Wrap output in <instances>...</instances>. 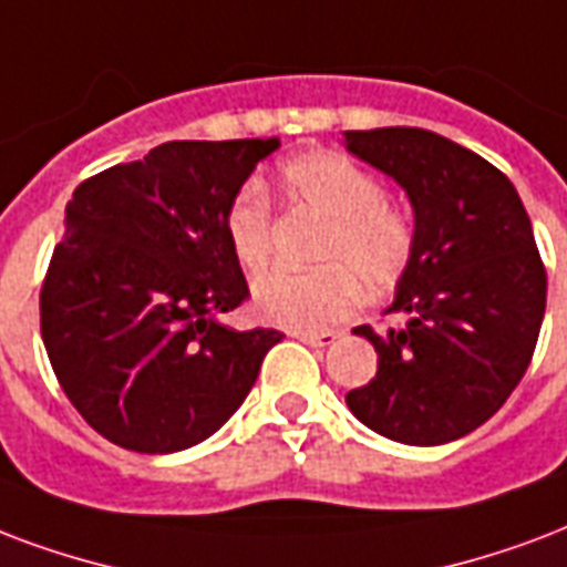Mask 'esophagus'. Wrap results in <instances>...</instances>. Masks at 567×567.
Wrapping results in <instances>:
<instances>
[{"instance_id": "esophagus-1", "label": "esophagus", "mask_w": 567, "mask_h": 567, "mask_svg": "<svg viewBox=\"0 0 567 567\" xmlns=\"http://www.w3.org/2000/svg\"><path fill=\"white\" fill-rule=\"evenodd\" d=\"M293 339H300L302 344H309V348H330V344H336V339H339V332L332 330H297L293 332Z\"/></svg>"}]
</instances>
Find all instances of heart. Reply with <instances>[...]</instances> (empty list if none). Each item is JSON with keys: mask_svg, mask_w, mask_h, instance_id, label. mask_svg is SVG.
<instances>
[{"mask_svg": "<svg viewBox=\"0 0 567 567\" xmlns=\"http://www.w3.org/2000/svg\"><path fill=\"white\" fill-rule=\"evenodd\" d=\"M279 184L293 205L327 219L318 258L330 265L309 274L274 270L252 288L261 318L291 330H321L348 318L371 293H386L413 261V226L399 205L380 196L378 178L339 151H306L279 166ZM231 252L249 274L270 261V205L244 187L226 214Z\"/></svg>", "mask_w": 567, "mask_h": 567, "instance_id": "1", "label": "heart"}]
</instances>
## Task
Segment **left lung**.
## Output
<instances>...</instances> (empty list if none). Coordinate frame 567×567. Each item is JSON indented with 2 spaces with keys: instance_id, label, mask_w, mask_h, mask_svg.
<instances>
[{
  "instance_id": "left-lung-1",
  "label": "left lung",
  "mask_w": 567,
  "mask_h": 567,
  "mask_svg": "<svg viewBox=\"0 0 567 567\" xmlns=\"http://www.w3.org/2000/svg\"><path fill=\"white\" fill-rule=\"evenodd\" d=\"M344 145L395 178L413 205V261L378 336V374L344 401L362 425L440 446L485 425L529 369L547 306L533 223L503 172L422 127L348 130Z\"/></svg>"
}]
</instances>
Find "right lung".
Segmentation results:
<instances>
[{
	"mask_svg": "<svg viewBox=\"0 0 567 567\" xmlns=\"http://www.w3.org/2000/svg\"><path fill=\"white\" fill-rule=\"evenodd\" d=\"M279 140L163 142L82 181L41 288L64 395L142 455L207 440L249 395L279 330L219 321L249 297L226 214Z\"/></svg>",
	"mask_w": 567,
	"mask_h": 567,
	"instance_id": "right-lung-1",
	"label": "right lung"
}]
</instances>
